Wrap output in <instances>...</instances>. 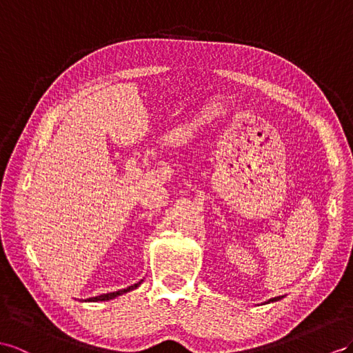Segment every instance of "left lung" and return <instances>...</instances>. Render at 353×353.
<instances>
[{"label": "left lung", "mask_w": 353, "mask_h": 353, "mask_svg": "<svg viewBox=\"0 0 353 353\" xmlns=\"http://www.w3.org/2000/svg\"><path fill=\"white\" fill-rule=\"evenodd\" d=\"M283 296H274V298H270V300L267 301V303H274V301H279V300H282Z\"/></svg>", "instance_id": "1"}]
</instances>
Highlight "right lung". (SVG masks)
<instances>
[{"instance_id": "right-lung-1", "label": "right lung", "mask_w": 353, "mask_h": 353, "mask_svg": "<svg viewBox=\"0 0 353 353\" xmlns=\"http://www.w3.org/2000/svg\"><path fill=\"white\" fill-rule=\"evenodd\" d=\"M141 282H143V280H140V282H137V283H134L132 286H128L126 289H119V291H116V292H108V294H103V295H98V296L88 298V300H85V301L97 303V301H108V300H113V298H116V296H119V295H122V294H126V292H130V291H134V289H137V288L141 285Z\"/></svg>"}]
</instances>
